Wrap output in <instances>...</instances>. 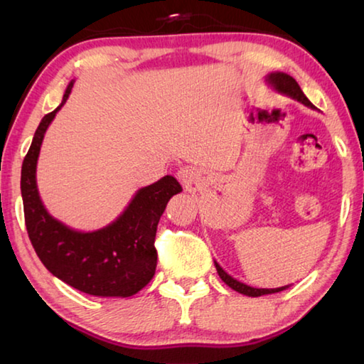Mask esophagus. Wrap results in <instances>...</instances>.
Here are the masks:
<instances>
[{"label": "esophagus", "mask_w": 364, "mask_h": 364, "mask_svg": "<svg viewBox=\"0 0 364 364\" xmlns=\"http://www.w3.org/2000/svg\"><path fill=\"white\" fill-rule=\"evenodd\" d=\"M178 175H180L181 178H188V170L186 168H181L180 171H178Z\"/></svg>", "instance_id": "34e87169"}]
</instances>
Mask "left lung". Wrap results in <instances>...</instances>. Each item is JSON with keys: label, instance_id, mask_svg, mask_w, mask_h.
Here are the masks:
<instances>
[{"label": "left lung", "instance_id": "8db88e82", "mask_svg": "<svg viewBox=\"0 0 364 364\" xmlns=\"http://www.w3.org/2000/svg\"><path fill=\"white\" fill-rule=\"evenodd\" d=\"M267 82H268V85L273 86V88L278 91V93L291 96L292 100H297L299 102L304 104V106L315 109V106H313V104L308 101V97L304 95V91L300 90L299 83L295 82V80L291 75H287V73H284V72L269 73V75H267ZM215 268H217L218 276L226 286H230L231 289H234V291L239 292V294L249 295V297H260V295L276 294V292H281V291H284V289H287V286L276 287V289H255V287H250L247 284H244V282H239L237 279L231 278V276L228 274L226 271L221 268L217 262H215Z\"/></svg>", "mask_w": 364, "mask_h": 364}]
</instances>
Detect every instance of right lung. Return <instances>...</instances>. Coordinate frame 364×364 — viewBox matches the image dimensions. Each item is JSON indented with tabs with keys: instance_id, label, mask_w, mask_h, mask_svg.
Returning a JSON list of instances; mask_svg holds the SVG:
<instances>
[{
	"instance_id": "add662e5",
	"label": "right lung",
	"mask_w": 364,
	"mask_h": 364,
	"mask_svg": "<svg viewBox=\"0 0 364 364\" xmlns=\"http://www.w3.org/2000/svg\"><path fill=\"white\" fill-rule=\"evenodd\" d=\"M72 86L73 80L60 106L43 117L23 159L21 191L27 232L41 263L65 284L96 297H130L154 278L159 220L168 200L183 188L173 176L160 178L141 188L115 221L90 232L51 217L36 186V162L49 123L65 104Z\"/></svg>"
}]
</instances>
